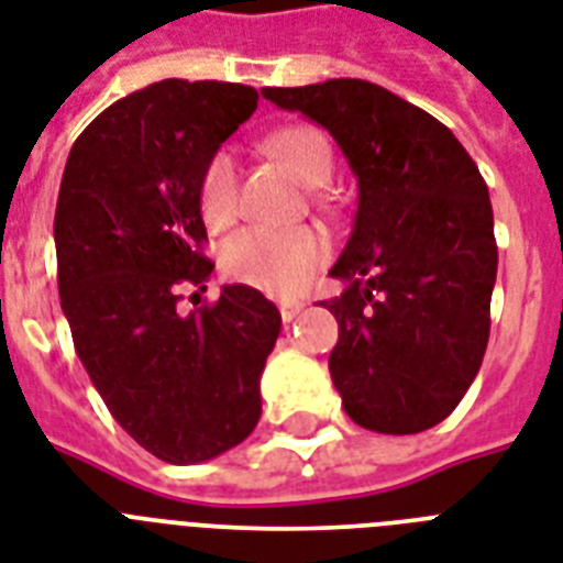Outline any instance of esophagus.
<instances>
[{
  "label": "esophagus",
  "mask_w": 563,
  "mask_h": 563,
  "mask_svg": "<svg viewBox=\"0 0 563 563\" xmlns=\"http://www.w3.org/2000/svg\"><path fill=\"white\" fill-rule=\"evenodd\" d=\"M277 307H280V316H283V321H286V324H289L291 318L298 316L300 309H303V300H295V298H289V300H280V303H277Z\"/></svg>",
  "instance_id": "obj_1"
}]
</instances>
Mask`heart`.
<instances>
[{
    "label": "heart",
    "instance_id": "1",
    "mask_svg": "<svg viewBox=\"0 0 563 563\" xmlns=\"http://www.w3.org/2000/svg\"><path fill=\"white\" fill-rule=\"evenodd\" d=\"M286 169L307 187H324L333 175V145L316 125L277 128L265 140ZM198 203L210 228H228L239 216V169L230 152H216L198 180ZM330 254V242L316 228H245L228 239L221 265L230 280L245 283L265 295H295Z\"/></svg>",
    "mask_w": 563,
    "mask_h": 563
}]
</instances>
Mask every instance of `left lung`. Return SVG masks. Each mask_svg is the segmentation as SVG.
<instances>
[{
	"label": "left lung",
	"mask_w": 563,
	"mask_h": 563,
	"mask_svg": "<svg viewBox=\"0 0 563 563\" xmlns=\"http://www.w3.org/2000/svg\"><path fill=\"white\" fill-rule=\"evenodd\" d=\"M327 128L360 184L353 233L324 300L339 321L330 376L353 423L415 435L459 406L479 374L497 283L488 187L453 131L360 78L265 87Z\"/></svg>",
	"instance_id": "8db88e82"
}]
</instances>
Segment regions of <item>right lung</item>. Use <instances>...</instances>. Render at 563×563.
Returning a JSON list of instances; mask_svg holds the SVG:
<instances>
[{
	"label": "right lung",
	"mask_w": 563,
	"mask_h": 563,
	"mask_svg": "<svg viewBox=\"0 0 563 563\" xmlns=\"http://www.w3.org/2000/svg\"><path fill=\"white\" fill-rule=\"evenodd\" d=\"M256 101L245 84L184 78L131 92L84 128L57 192L75 353L119 427L169 464L216 459L263 411L260 376L280 335L272 300L224 286L212 307L178 312L180 286L212 272L198 180Z\"/></svg>",
	"instance_id": "add662e5"
}]
</instances>
